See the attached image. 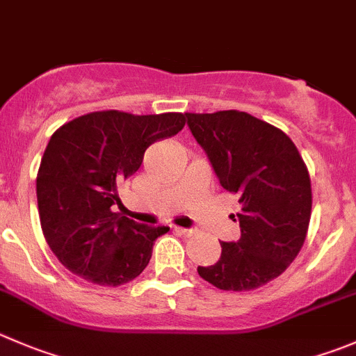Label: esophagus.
I'll list each match as a JSON object with an SVG mask.
<instances>
[{"mask_svg": "<svg viewBox=\"0 0 356 356\" xmlns=\"http://www.w3.org/2000/svg\"><path fill=\"white\" fill-rule=\"evenodd\" d=\"M174 229L177 231L179 234H182V236H193V234H195V229H188V227H177V226H175Z\"/></svg>", "mask_w": 356, "mask_h": 356, "instance_id": "34e87169", "label": "esophagus"}]
</instances>
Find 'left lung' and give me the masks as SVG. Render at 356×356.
Wrapping results in <instances>:
<instances>
[{"instance_id":"1","label":"left lung","mask_w":356,"mask_h":356,"mask_svg":"<svg viewBox=\"0 0 356 356\" xmlns=\"http://www.w3.org/2000/svg\"><path fill=\"white\" fill-rule=\"evenodd\" d=\"M219 184L238 196L241 236L220 241V257L198 275L220 291H252L280 277L305 243L312 181L296 144L243 111L186 113ZM234 217V216H233Z\"/></svg>"}]
</instances>
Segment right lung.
<instances>
[{
  "label": "right lung",
  "instance_id": "right-lung-1",
  "mask_svg": "<svg viewBox=\"0 0 356 356\" xmlns=\"http://www.w3.org/2000/svg\"><path fill=\"white\" fill-rule=\"evenodd\" d=\"M186 115L88 113L55 130L36 177L44 240L83 280L116 287L144 271L165 226H144L113 212L118 188L136 174L153 143L175 136Z\"/></svg>",
  "mask_w": 356,
  "mask_h": 356
}]
</instances>
